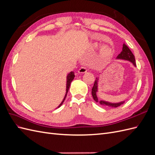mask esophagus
Returning <instances> with one entry per match:
<instances>
[{
  "label": "esophagus",
  "mask_w": 155,
  "mask_h": 155,
  "mask_svg": "<svg viewBox=\"0 0 155 155\" xmlns=\"http://www.w3.org/2000/svg\"><path fill=\"white\" fill-rule=\"evenodd\" d=\"M87 71V69L86 67H81L79 69L78 72L79 74H84V73H85Z\"/></svg>",
  "instance_id": "obj_1"
}]
</instances>
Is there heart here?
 <instances>
[{"instance_id": "1", "label": "heart", "mask_w": 155, "mask_h": 155, "mask_svg": "<svg viewBox=\"0 0 155 155\" xmlns=\"http://www.w3.org/2000/svg\"><path fill=\"white\" fill-rule=\"evenodd\" d=\"M92 46L94 48H97L98 44L94 43ZM112 54V50L110 46L107 45H104L101 46L100 51V57L102 61L109 60Z\"/></svg>"}]
</instances>
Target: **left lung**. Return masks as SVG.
Here are the masks:
<instances>
[{
	"mask_svg": "<svg viewBox=\"0 0 155 155\" xmlns=\"http://www.w3.org/2000/svg\"><path fill=\"white\" fill-rule=\"evenodd\" d=\"M116 59H123L125 61H128L132 63L135 67H137V64H136L135 62V58L133 54L129 48L128 46L125 43L123 45L122 51H121V52L117 56ZM98 80H99V78H96L94 84V86L92 88V96L93 97L94 100L96 103H99V104L102 106L108 107H118L124 104L125 101H122L118 103H111L105 100H100L98 99V97L97 96V93L98 92V81H99Z\"/></svg>",
	"mask_w": 155,
	"mask_h": 155,
	"instance_id": "left-lung-1",
	"label": "left lung"
}]
</instances>
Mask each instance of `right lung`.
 <instances>
[{
  "instance_id": "obj_1",
  "label": "right lung",
  "mask_w": 155,
  "mask_h": 155,
  "mask_svg": "<svg viewBox=\"0 0 155 155\" xmlns=\"http://www.w3.org/2000/svg\"><path fill=\"white\" fill-rule=\"evenodd\" d=\"M74 77H75V75H74V72H70V73H68L67 74V86H66V93H65V95H64V97L63 98V101H61V103L59 104V105L57 107V108H59L62 105V104H63L64 101L65 100V98H66L67 97V93L68 92V90H69V88H70V84H71V82L73 81V79H74ZM56 108V109H57Z\"/></svg>"
}]
</instances>
